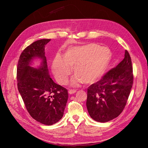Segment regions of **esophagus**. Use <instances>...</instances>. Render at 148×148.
<instances>
[{
    "instance_id": "1",
    "label": "esophagus",
    "mask_w": 148,
    "mask_h": 148,
    "mask_svg": "<svg viewBox=\"0 0 148 148\" xmlns=\"http://www.w3.org/2000/svg\"><path fill=\"white\" fill-rule=\"evenodd\" d=\"M76 92H77V91L74 90V89H70V90L69 91V93L70 94V95H73V94L75 93Z\"/></svg>"
}]
</instances>
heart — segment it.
I'll list each match as a JSON object with an SVG mask.
<instances>
[{
    "label": "heart",
    "mask_w": 148,
    "mask_h": 148,
    "mask_svg": "<svg viewBox=\"0 0 148 148\" xmlns=\"http://www.w3.org/2000/svg\"><path fill=\"white\" fill-rule=\"evenodd\" d=\"M112 58L110 49L90 43L69 48L63 57L57 56L52 65L57 82L65 84L73 69L75 77L71 81L73 86L80 83L91 84L99 80L108 68Z\"/></svg>",
    "instance_id": "obj_1"
}]
</instances>
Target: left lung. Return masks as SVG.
<instances>
[{
    "mask_svg": "<svg viewBox=\"0 0 148 148\" xmlns=\"http://www.w3.org/2000/svg\"><path fill=\"white\" fill-rule=\"evenodd\" d=\"M133 83L132 60L126 50L117 66L88 87L86 107L90 117L102 123L117 117L127 104Z\"/></svg>",
    "mask_w": 148,
    "mask_h": 148,
    "instance_id": "obj_1",
    "label": "left lung"
}]
</instances>
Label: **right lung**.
<instances>
[{"instance_id": "obj_1", "label": "right lung", "mask_w": 148, "mask_h": 148, "mask_svg": "<svg viewBox=\"0 0 148 148\" xmlns=\"http://www.w3.org/2000/svg\"><path fill=\"white\" fill-rule=\"evenodd\" d=\"M51 41L43 39L26 47L18 62V89L30 115L38 122L52 125L62 118L68 100L67 89L50 77L45 56V46ZM39 58L41 64L31 66Z\"/></svg>"}]
</instances>
